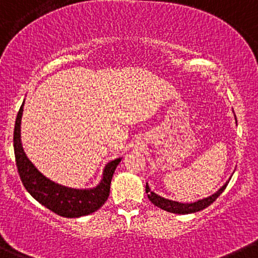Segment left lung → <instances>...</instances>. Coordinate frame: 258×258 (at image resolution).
Returning a JSON list of instances; mask_svg holds the SVG:
<instances>
[{"label": "left lung", "instance_id": "8db88e82", "mask_svg": "<svg viewBox=\"0 0 258 258\" xmlns=\"http://www.w3.org/2000/svg\"><path fill=\"white\" fill-rule=\"evenodd\" d=\"M235 120H236V116H235ZM228 182L229 180L226 181L222 187L218 189L216 194L212 195V196L203 198V200H198L196 202H191V203H181V202H176V201H171V200H168V198L161 197L149 188L148 183H146V194L153 205L157 206V207H159L161 209H164V211L170 212V213H175V214H189V213H196V212L202 211V209L207 208L208 206H211L212 203H213L214 201L222 195V192L225 189Z\"/></svg>", "mask_w": 258, "mask_h": 258}]
</instances>
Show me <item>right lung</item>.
<instances>
[{"label": "right lung", "instance_id": "1", "mask_svg": "<svg viewBox=\"0 0 258 258\" xmlns=\"http://www.w3.org/2000/svg\"><path fill=\"white\" fill-rule=\"evenodd\" d=\"M23 106L24 101L19 109L14 124L13 147L17 168L25 189L44 207L61 217L79 218L98 211L109 197L112 175L122 158H116L106 164L100 182L93 188H72L53 182L34 166L24 153L21 140Z\"/></svg>", "mask_w": 258, "mask_h": 258}]
</instances>
